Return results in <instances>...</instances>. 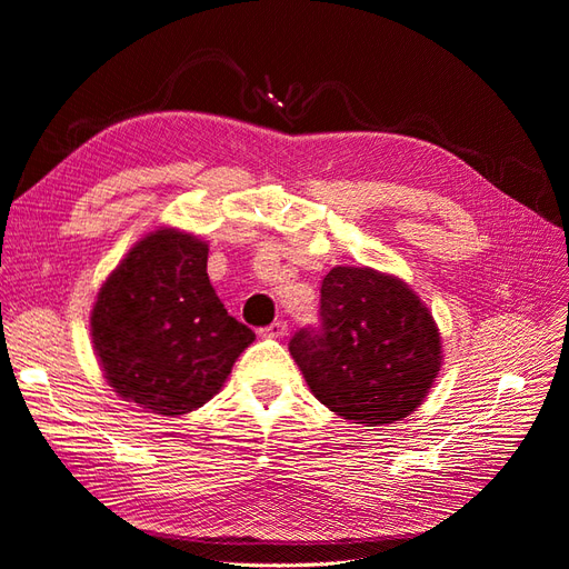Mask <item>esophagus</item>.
I'll return each mask as SVG.
<instances>
[{"instance_id":"esophagus-1","label":"esophagus","mask_w":569,"mask_h":569,"mask_svg":"<svg viewBox=\"0 0 569 569\" xmlns=\"http://www.w3.org/2000/svg\"><path fill=\"white\" fill-rule=\"evenodd\" d=\"M286 331H288V323L283 319H277V321H271L264 328V336H269V338H283Z\"/></svg>"}]
</instances>
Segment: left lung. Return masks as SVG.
Segmentation results:
<instances>
[{
	"label": "left lung",
	"instance_id": "8db88e82",
	"mask_svg": "<svg viewBox=\"0 0 569 569\" xmlns=\"http://www.w3.org/2000/svg\"><path fill=\"white\" fill-rule=\"evenodd\" d=\"M288 350L321 405L369 426L411 413L442 363L428 307L405 281L369 267L326 273L319 326L300 328Z\"/></svg>",
	"mask_w": 569,
	"mask_h": 569
}]
</instances>
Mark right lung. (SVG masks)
I'll list each match as a JSON object with an SVG mask.
<instances>
[{
  "instance_id": "obj_1",
  "label": "right lung",
  "mask_w": 569,
  "mask_h": 569,
  "mask_svg": "<svg viewBox=\"0 0 569 569\" xmlns=\"http://www.w3.org/2000/svg\"><path fill=\"white\" fill-rule=\"evenodd\" d=\"M252 340L210 283L208 243L174 229H158L127 252L91 311L106 380L162 416L210 401Z\"/></svg>"
}]
</instances>
